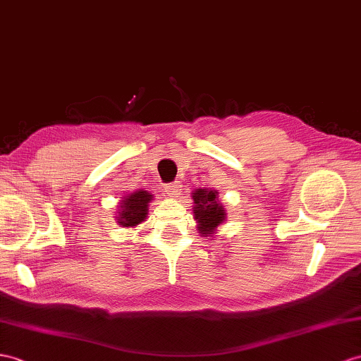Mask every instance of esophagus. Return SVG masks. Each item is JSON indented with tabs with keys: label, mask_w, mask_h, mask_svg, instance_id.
Masks as SVG:
<instances>
[{
	"label": "esophagus",
	"mask_w": 361,
	"mask_h": 361,
	"mask_svg": "<svg viewBox=\"0 0 361 361\" xmlns=\"http://www.w3.org/2000/svg\"><path fill=\"white\" fill-rule=\"evenodd\" d=\"M165 192L169 197H179V195L182 192V183L180 182L170 183V185L165 187Z\"/></svg>",
	"instance_id": "34e87169"
}]
</instances>
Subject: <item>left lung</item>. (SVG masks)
Masks as SVG:
<instances>
[{
  "label": "left lung",
  "mask_w": 361,
  "mask_h": 361,
  "mask_svg": "<svg viewBox=\"0 0 361 361\" xmlns=\"http://www.w3.org/2000/svg\"><path fill=\"white\" fill-rule=\"evenodd\" d=\"M191 197L195 200L192 213H195L200 235L213 237L219 226L226 221V209L219 200L217 190L196 188L191 191Z\"/></svg>",
  "instance_id": "obj_1"
}]
</instances>
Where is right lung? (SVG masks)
I'll return each mask as SVG.
<instances>
[{
	"label": "right lung",
	"instance_id": "obj_1",
	"mask_svg": "<svg viewBox=\"0 0 361 361\" xmlns=\"http://www.w3.org/2000/svg\"><path fill=\"white\" fill-rule=\"evenodd\" d=\"M153 202V195L147 190H136L124 196L116 211V222L124 228H135L142 224L148 214V205Z\"/></svg>",
	"mask_w": 361,
	"mask_h": 361
}]
</instances>
